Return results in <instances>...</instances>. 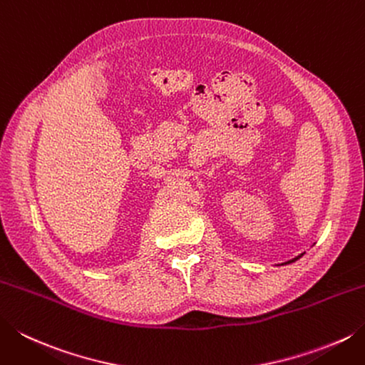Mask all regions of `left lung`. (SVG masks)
<instances>
[{"label":"left lung","mask_w":365,"mask_h":365,"mask_svg":"<svg viewBox=\"0 0 365 365\" xmlns=\"http://www.w3.org/2000/svg\"><path fill=\"white\" fill-rule=\"evenodd\" d=\"M304 255H305V253H301V255H299V256H296L294 259H289V261H287V262H284V264H291V262H294V261H297V259H301ZM282 266H283V264H282Z\"/></svg>","instance_id":"left-lung-1"}]
</instances>
